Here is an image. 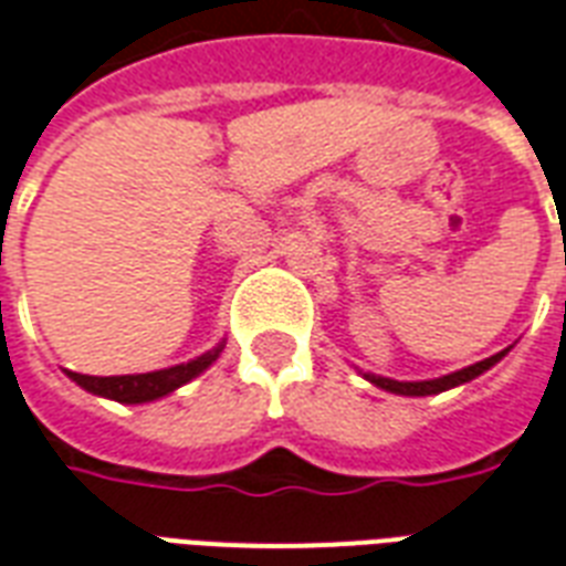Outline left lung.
<instances>
[{"label": "left lung", "instance_id": "8db88e82", "mask_svg": "<svg viewBox=\"0 0 566 566\" xmlns=\"http://www.w3.org/2000/svg\"><path fill=\"white\" fill-rule=\"evenodd\" d=\"M510 354V347L504 350H497L495 357H485L480 363L468 368H459V371H450V375H443V378H432V380H392V378H384V375H371V371H359L368 384H375V387L387 389V392H396V396H438L443 389H453V387H462L468 380L480 378L483 371L501 363V359Z\"/></svg>", "mask_w": 566, "mask_h": 566}]
</instances>
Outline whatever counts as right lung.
<instances>
[{"label":"right lung","mask_w":566,"mask_h":566,"mask_svg":"<svg viewBox=\"0 0 566 566\" xmlns=\"http://www.w3.org/2000/svg\"><path fill=\"white\" fill-rule=\"evenodd\" d=\"M224 342L200 354V357L179 363V366L158 368V371H146V375H113V378H95V375H77V371H65L77 387H83L92 396H102V399H113L119 405H144V401H155L170 396L174 389H179L188 380H195L203 375L216 359L221 357Z\"/></svg>","instance_id":"add662e5"}]
</instances>
